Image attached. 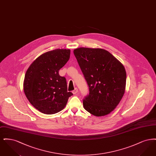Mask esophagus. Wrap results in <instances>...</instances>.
Segmentation results:
<instances>
[{
	"label": "esophagus",
	"instance_id": "esophagus-1",
	"mask_svg": "<svg viewBox=\"0 0 156 156\" xmlns=\"http://www.w3.org/2000/svg\"><path fill=\"white\" fill-rule=\"evenodd\" d=\"M73 94H77L78 93V89L76 88H75L74 90H73Z\"/></svg>",
	"mask_w": 156,
	"mask_h": 156
}]
</instances>
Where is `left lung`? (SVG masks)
I'll return each mask as SVG.
<instances>
[{"instance_id": "1", "label": "left lung", "mask_w": 156, "mask_h": 156, "mask_svg": "<svg viewBox=\"0 0 156 156\" xmlns=\"http://www.w3.org/2000/svg\"><path fill=\"white\" fill-rule=\"evenodd\" d=\"M74 54L89 88V94L83 99L85 109L96 116L110 113L125 93V67L104 49L81 47Z\"/></svg>"}]
</instances>
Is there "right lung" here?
I'll list each match as a JSON object with an SVG mask.
<instances>
[{"mask_svg": "<svg viewBox=\"0 0 156 156\" xmlns=\"http://www.w3.org/2000/svg\"><path fill=\"white\" fill-rule=\"evenodd\" d=\"M70 50L56 49L43 54L30 65L24 80V92L36 109L47 115L58 113L69 97L66 78L59 70L69 59Z\"/></svg>", "mask_w": 156, "mask_h": 156, "instance_id": "add662e5", "label": "right lung"}]
</instances>
